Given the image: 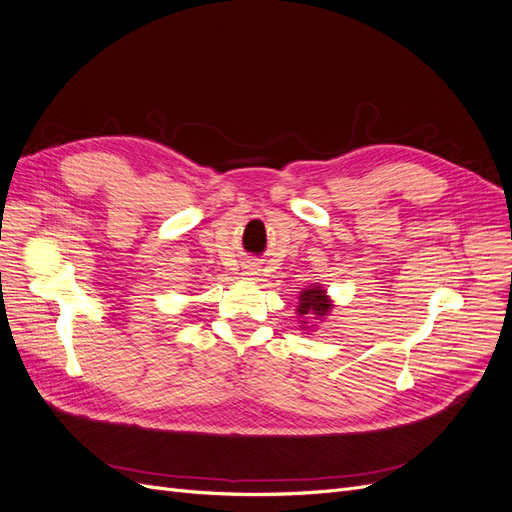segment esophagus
Returning a JSON list of instances; mask_svg holds the SVG:
<instances>
[{"label": "esophagus", "mask_w": 512, "mask_h": 512, "mask_svg": "<svg viewBox=\"0 0 512 512\" xmlns=\"http://www.w3.org/2000/svg\"><path fill=\"white\" fill-rule=\"evenodd\" d=\"M243 275L250 277V280H254L256 275H260V269H258V265H254V262H247V265L243 267Z\"/></svg>", "instance_id": "34e87169"}]
</instances>
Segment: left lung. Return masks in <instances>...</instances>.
Segmentation results:
<instances>
[{
	"mask_svg": "<svg viewBox=\"0 0 512 512\" xmlns=\"http://www.w3.org/2000/svg\"><path fill=\"white\" fill-rule=\"evenodd\" d=\"M331 309H333V303L327 297V290L318 284L303 288V292L299 294L297 314L301 318L303 329H307V318H327Z\"/></svg>",
	"mask_w": 512,
	"mask_h": 512,
	"instance_id": "left-lung-1",
	"label": "left lung"
}]
</instances>
